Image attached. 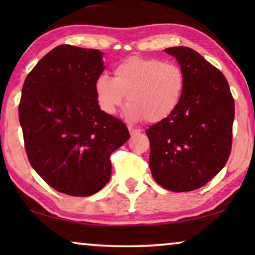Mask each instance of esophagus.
<instances>
[{"label": "esophagus", "instance_id": "1", "mask_svg": "<svg viewBox=\"0 0 255 255\" xmlns=\"http://www.w3.org/2000/svg\"><path fill=\"white\" fill-rule=\"evenodd\" d=\"M128 132H130L131 135H135V134L140 133V130H138V128H132V127H128Z\"/></svg>", "mask_w": 255, "mask_h": 255}]
</instances>
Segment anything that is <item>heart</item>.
I'll use <instances>...</instances> for the list:
<instances>
[{
	"instance_id": "heart-1",
	"label": "heart",
	"mask_w": 255,
	"mask_h": 255,
	"mask_svg": "<svg viewBox=\"0 0 255 255\" xmlns=\"http://www.w3.org/2000/svg\"><path fill=\"white\" fill-rule=\"evenodd\" d=\"M186 89L180 66L160 59L130 57L114 68L113 79L100 75L94 83L100 109L114 115L128 100L127 114L134 121L160 123L177 110Z\"/></svg>"
}]
</instances>
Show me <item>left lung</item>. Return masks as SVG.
Wrapping results in <instances>:
<instances>
[{
  "mask_svg": "<svg viewBox=\"0 0 255 255\" xmlns=\"http://www.w3.org/2000/svg\"><path fill=\"white\" fill-rule=\"evenodd\" d=\"M186 76L180 107L146 130L149 168L156 183L174 193L203 187L228 161L235 101L223 73L193 48H166Z\"/></svg>",
  "mask_w": 255,
  "mask_h": 255,
  "instance_id": "left-lung-1",
  "label": "left lung"
}]
</instances>
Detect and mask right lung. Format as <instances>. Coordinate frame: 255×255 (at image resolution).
<instances>
[{
  "label": "right lung",
  "instance_id": "1",
  "mask_svg": "<svg viewBox=\"0 0 255 255\" xmlns=\"http://www.w3.org/2000/svg\"><path fill=\"white\" fill-rule=\"evenodd\" d=\"M103 53L59 45L24 81L18 107L27 158L47 184L71 196H90L111 176L110 155L130 138L127 125L104 114L94 83Z\"/></svg>",
  "mask_w": 255,
  "mask_h": 255
}]
</instances>
